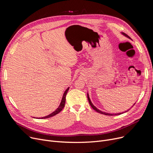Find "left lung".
Returning a JSON list of instances; mask_svg holds the SVG:
<instances>
[{
    "label": "left lung",
    "instance_id": "obj_1",
    "mask_svg": "<svg viewBox=\"0 0 153 153\" xmlns=\"http://www.w3.org/2000/svg\"><path fill=\"white\" fill-rule=\"evenodd\" d=\"M125 36H127V37H128V36H127V35L126 34H125V33H123ZM87 98H88V100H89V103H90V105H91V106L92 107V108L94 110H95L96 111H97V112H99V113H100V114H103V115H109V116H111V115H120V114H123V113H120V114H108V113H105V112H103V111H100V110H99V109H97V108H96L93 104H92V103L91 102V100H90V98H89V94H87ZM135 104V103H134ZM128 110H127V111H126L125 112H126V111H128Z\"/></svg>",
    "mask_w": 153,
    "mask_h": 153
}]
</instances>
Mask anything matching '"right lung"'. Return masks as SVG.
Returning <instances> with one entry per match:
<instances>
[{
  "label": "right lung",
  "mask_w": 153,
  "mask_h": 153,
  "mask_svg": "<svg viewBox=\"0 0 153 153\" xmlns=\"http://www.w3.org/2000/svg\"><path fill=\"white\" fill-rule=\"evenodd\" d=\"M69 91V87L68 88V89L66 90V91L64 92V94H63V96H62V100L61 102V103L59 106L58 107V108L56 109L54 111H53V113H51V114H50L49 115H47L46 117H42L41 118L42 119H44V118H50V117H52L56 115H57L58 114H59V112L63 109V108L64 107V105H65V102H66V94L68 93V91Z\"/></svg>",
  "instance_id": "right-lung-1"
}]
</instances>
